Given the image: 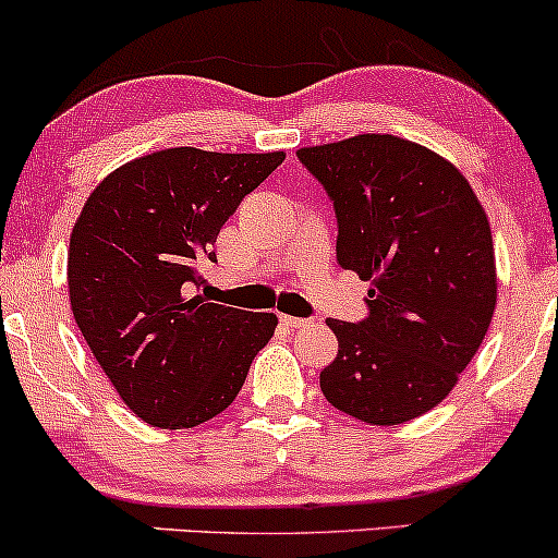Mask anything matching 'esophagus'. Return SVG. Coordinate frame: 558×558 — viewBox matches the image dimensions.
Returning <instances> with one entry per match:
<instances>
[{
    "instance_id": "obj_1",
    "label": "esophagus",
    "mask_w": 558,
    "mask_h": 558,
    "mask_svg": "<svg viewBox=\"0 0 558 558\" xmlns=\"http://www.w3.org/2000/svg\"><path fill=\"white\" fill-rule=\"evenodd\" d=\"M280 322H283L286 327H304V325H306V319L291 317V314H280Z\"/></svg>"
}]
</instances>
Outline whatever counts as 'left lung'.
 Masks as SVG:
<instances>
[{"instance_id":"obj_1","label":"left lung","mask_w":558,"mask_h":558,"mask_svg":"<svg viewBox=\"0 0 558 558\" xmlns=\"http://www.w3.org/2000/svg\"><path fill=\"white\" fill-rule=\"evenodd\" d=\"M338 215V262L368 280V317L327 319L338 355L319 374L330 405L398 426L439 405L496 308L488 215L468 179L428 147L355 134L301 147Z\"/></svg>"}]
</instances>
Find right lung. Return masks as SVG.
Here are the masks:
<instances>
[{
	"instance_id": "add662e5",
	"label": "right lung",
	"mask_w": 558,
	"mask_h": 558,
	"mask_svg": "<svg viewBox=\"0 0 558 558\" xmlns=\"http://www.w3.org/2000/svg\"><path fill=\"white\" fill-rule=\"evenodd\" d=\"M286 153L169 147L111 171L85 199L66 252L70 304L124 405L192 428L236 400L278 317L192 293L220 228Z\"/></svg>"
}]
</instances>
